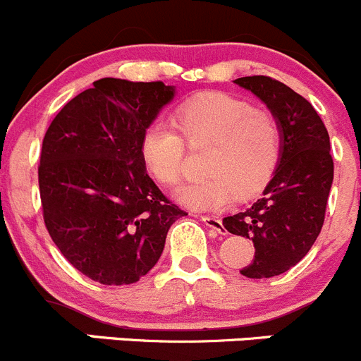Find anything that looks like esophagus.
Returning a JSON list of instances; mask_svg holds the SVG:
<instances>
[{"mask_svg":"<svg viewBox=\"0 0 361 361\" xmlns=\"http://www.w3.org/2000/svg\"><path fill=\"white\" fill-rule=\"evenodd\" d=\"M201 220L206 224V227L213 228L214 232H218V234H225V227L224 224H221L220 218L216 216H201Z\"/></svg>","mask_w":361,"mask_h":361,"instance_id":"obj_1","label":"esophagus"}]
</instances>
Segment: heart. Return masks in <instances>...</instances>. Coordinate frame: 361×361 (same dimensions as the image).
<instances>
[{
  "mask_svg": "<svg viewBox=\"0 0 361 361\" xmlns=\"http://www.w3.org/2000/svg\"><path fill=\"white\" fill-rule=\"evenodd\" d=\"M176 123L190 145L214 143L206 160L211 178L176 192L188 209L221 211L265 187L281 150L274 116L255 110L248 101L224 92H207L181 104ZM140 154L148 173L162 185H176L185 171V140L171 123L155 120L143 130Z\"/></svg>",
  "mask_w": 361,
  "mask_h": 361,
  "instance_id": "obj_1",
  "label": "heart"
}]
</instances>
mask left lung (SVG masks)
Masks as SVG:
<instances>
[{
    "label": "left lung",
    "instance_id": "8db88e82",
    "mask_svg": "<svg viewBox=\"0 0 361 361\" xmlns=\"http://www.w3.org/2000/svg\"><path fill=\"white\" fill-rule=\"evenodd\" d=\"M234 83L272 113L281 150L262 197L243 213L224 218V227L255 245L253 262L241 274L272 278L297 265L322 232L334 181L330 137L312 104L285 83L269 76H243Z\"/></svg>",
    "mask_w": 361,
    "mask_h": 361
}]
</instances>
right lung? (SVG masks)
Listing matches in <instances>:
<instances>
[{"label":"right lung","mask_w":361,"mask_h":361,"mask_svg":"<svg viewBox=\"0 0 361 361\" xmlns=\"http://www.w3.org/2000/svg\"><path fill=\"white\" fill-rule=\"evenodd\" d=\"M162 82L101 78L57 113L38 181L47 231L64 258L101 285L140 281L185 216L147 174L143 130L174 99Z\"/></svg>","instance_id":"right-lung-1"}]
</instances>
